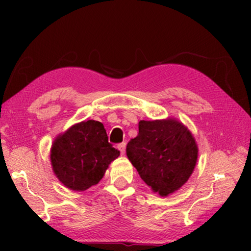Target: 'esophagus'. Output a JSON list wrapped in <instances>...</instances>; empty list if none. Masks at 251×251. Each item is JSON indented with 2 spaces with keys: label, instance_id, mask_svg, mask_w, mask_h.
Here are the masks:
<instances>
[{
  "label": "esophagus",
  "instance_id": "obj_1",
  "mask_svg": "<svg viewBox=\"0 0 251 251\" xmlns=\"http://www.w3.org/2000/svg\"><path fill=\"white\" fill-rule=\"evenodd\" d=\"M121 151H122L123 154H124V152H125V146H122V147H121Z\"/></svg>",
  "mask_w": 251,
  "mask_h": 251
}]
</instances>
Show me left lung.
Returning <instances> with one entry per match:
<instances>
[{"label": "left lung", "instance_id": "left-lung-1", "mask_svg": "<svg viewBox=\"0 0 251 251\" xmlns=\"http://www.w3.org/2000/svg\"><path fill=\"white\" fill-rule=\"evenodd\" d=\"M110 142V141H109ZM108 142L104 125L88 120L57 134L50 151L54 175L66 188L84 192L97 185L120 156Z\"/></svg>", "mask_w": 251, "mask_h": 251}]
</instances>
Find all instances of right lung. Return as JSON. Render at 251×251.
I'll list each match as a JSON object with an SVG mask.
<instances>
[{"label": "right lung", "instance_id": "1", "mask_svg": "<svg viewBox=\"0 0 251 251\" xmlns=\"http://www.w3.org/2000/svg\"><path fill=\"white\" fill-rule=\"evenodd\" d=\"M138 129V135L127 144V158L152 193L160 197L176 193L196 167L195 136L174 117L141 121Z\"/></svg>", "mask_w": 251, "mask_h": 251}]
</instances>
